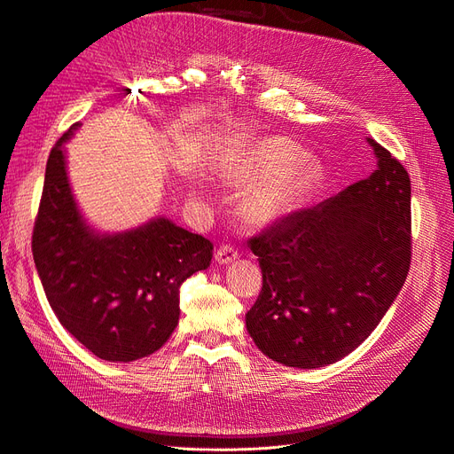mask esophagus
<instances>
[{"instance_id": "esophagus-1", "label": "esophagus", "mask_w": 454, "mask_h": 454, "mask_svg": "<svg viewBox=\"0 0 454 454\" xmlns=\"http://www.w3.org/2000/svg\"><path fill=\"white\" fill-rule=\"evenodd\" d=\"M238 256H239L238 248H233V247H230V245H223V247L218 248V251L215 253V260H216L221 266L231 264V262L238 260Z\"/></svg>"}]
</instances>
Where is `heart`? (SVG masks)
Segmentation results:
<instances>
[{
    "label": "heart",
    "instance_id": "heart-1",
    "mask_svg": "<svg viewBox=\"0 0 454 454\" xmlns=\"http://www.w3.org/2000/svg\"><path fill=\"white\" fill-rule=\"evenodd\" d=\"M298 147L283 137H260L231 153L221 177L247 184L239 209L247 223L266 226L294 209L315 183L313 168L298 156Z\"/></svg>",
    "mask_w": 454,
    "mask_h": 454
}]
</instances>
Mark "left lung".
Returning a JSON list of instances; mask_svg holds the SVG:
<instances>
[{
  "instance_id": "obj_1",
  "label": "left lung",
  "mask_w": 454,
  "mask_h": 454,
  "mask_svg": "<svg viewBox=\"0 0 454 454\" xmlns=\"http://www.w3.org/2000/svg\"><path fill=\"white\" fill-rule=\"evenodd\" d=\"M377 169L248 241L262 268L247 332L273 362L313 370L368 340L411 264V181L368 137Z\"/></svg>"
}]
</instances>
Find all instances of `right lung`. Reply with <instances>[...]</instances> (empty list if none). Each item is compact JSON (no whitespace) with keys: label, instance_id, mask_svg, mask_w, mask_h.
Wrapping results in <instances>:
<instances>
[{"label":"right lung","instance_id":"add662e5","mask_svg":"<svg viewBox=\"0 0 454 454\" xmlns=\"http://www.w3.org/2000/svg\"><path fill=\"white\" fill-rule=\"evenodd\" d=\"M51 151L32 251L60 325L107 362H134L162 347L179 325V286L207 270L213 243L154 216L124 231H99L73 196L66 143Z\"/></svg>","mask_w":454,"mask_h":454}]
</instances>
